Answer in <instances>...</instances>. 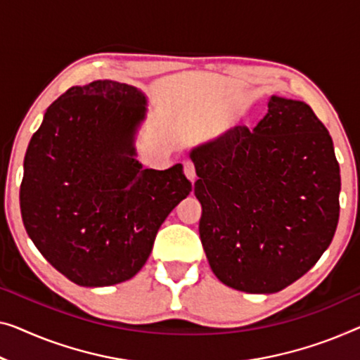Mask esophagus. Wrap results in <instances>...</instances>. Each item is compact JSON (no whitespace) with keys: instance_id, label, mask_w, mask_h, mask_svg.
Wrapping results in <instances>:
<instances>
[{"instance_id":"34e87169","label":"esophagus","mask_w":360,"mask_h":360,"mask_svg":"<svg viewBox=\"0 0 360 360\" xmlns=\"http://www.w3.org/2000/svg\"><path fill=\"white\" fill-rule=\"evenodd\" d=\"M184 174L187 176V179H191L192 182L195 181V166L192 160H184Z\"/></svg>"}]
</instances>
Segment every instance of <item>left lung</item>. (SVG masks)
<instances>
[{
  "instance_id": "left-lung-1",
  "label": "left lung",
  "mask_w": 360,
  "mask_h": 360,
  "mask_svg": "<svg viewBox=\"0 0 360 360\" xmlns=\"http://www.w3.org/2000/svg\"><path fill=\"white\" fill-rule=\"evenodd\" d=\"M191 158L200 240L226 286L278 292L328 249L340 219V165L307 103L273 95L254 129H229Z\"/></svg>"
}]
</instances>
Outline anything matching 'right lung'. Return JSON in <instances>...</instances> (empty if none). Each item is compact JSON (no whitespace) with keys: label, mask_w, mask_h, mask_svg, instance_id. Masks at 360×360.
<instances>
[{"label":"right lung","mask_w":360,"mask_h":360,"mask_svg":"<svg viewBox=\"0 0 360 360\" xmlns=\"http://www.w3.org/2000/svg\"><path fill=\"white\" fill-rule=\"evenodd\" d=\"M146 105L127 84L76 85L48 106L27 147L19 192L25 231L79 286L131 280L166 217L192 191L182 165L143 169L136 158Z\"/></svg>","instance_id":"1"}]
</instances>
